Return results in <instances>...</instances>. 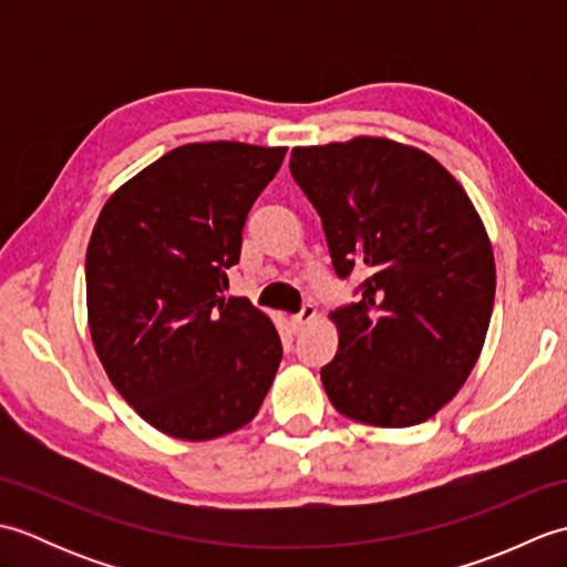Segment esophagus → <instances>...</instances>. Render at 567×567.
<instances>
[{
    "mask_svg": "<svg viewBox=\"0 0 567 567\" xmlns=\"http://www.w3.org/2000/svg\"><path fill=\"white\" fill-rule=\"evenodd\" d=\"M315 319H317V309L311 307V305H307L302 311H299V315L290 317V327H292L295 333H299V331L307 327V323H311Z\"/></svg>",
    "mask_w": 567,
    "mask_h": 567,
    "instance_id": "obj_1",
    "label": "esophagus"
}]
</instances>
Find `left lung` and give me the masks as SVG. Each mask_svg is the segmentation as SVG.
<instances>
[{
    "mask_svg": "<svg viewBox=\"0 0 567 567\" xmlns=\"http://www.w3.org/2000/svg\"><path fill=\"white\" fill-rule=\"evenodd\" d=\"M341 277L360 302L331 311L339 351L321 382L336 412L380 429L421 424L473 372L495 307V256L465 187L416 146L355 136L292 148Z\"/></svg>",
    "mask_w": 567,
    "mask_h": 567,
    "instance_id": "1",
    "label": "left lung"
}]
</instances>
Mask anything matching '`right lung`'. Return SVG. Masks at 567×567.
I'll use <instances>...</instances> for the list:
<instances>
[{
  "label": "right lung",
  "instance_id": "1",
  "mask_svg": "<svg viewBox=\"0 0 567 567\" xmlns=\"http://www.w3.org/2000/svg\"><path fill=\"white\" fill-rule=\"evenodd\" d=\"M285 153L185 143L126 179L92 228V346L116 392L167 436L199 443L244 429L275 380L272 319L224 290L246 216Z\"/></svg>",
  "mask_w": 567,
  "mask_h": 567
}]
</instances>
